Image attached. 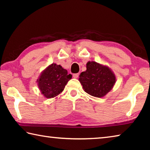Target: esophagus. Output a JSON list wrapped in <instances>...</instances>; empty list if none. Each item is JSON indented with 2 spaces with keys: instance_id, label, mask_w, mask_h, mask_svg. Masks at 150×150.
<instances>
[{
  "instance_id": "esophagus-1",
  "label": "esophagus",
  "mask_w": 150,
  "mask_h": 150,
  "mask_svg": "<svg viewBox=\"0 0 150 150\" xmlns=\"http://www.w3.org/2000/svg\"><path fill=\"white\" fill-rule=\"evenodd\" d=\"M73 77H74V78H75V79L78 78V77H79V73H75V74L73 75Z\"/></svg>"
}]
</instances>
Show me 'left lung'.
Segmentation results:
<instances>
[{
    "instance_id": "8db88e82",
    "label": "left lung",
    "mask_w": 150,
    "mask_h": 150,
    "mask_svg": "<svg viewBox=\"0 0 150 150\" xmlns=\"http://www.w3.org/2000/svg\"><path fill=\"white\" fill-rule=\"evenodd\" d=\"M79 80L86 93L100 98L112 89L116 77L108 67L95 62H88L87 70L81 73Z\"/></svg>"
}]
</instances>
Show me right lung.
I'll use <instances>...</instances> for the list:
<instances>
[{
  "mask_svg": "<svg viewBox=\"0 0 150 150\" xmlns=\"http://www.w3.org/2000/svg\"><path fill=\"white\" fill-rule=\"evenodd\" d=\"M71 77L62 66L53 63L42 73L38 81V87L44 96L53 98L62 92Z\"/></svg>",
  "mask_w": 150,
  "mask_h": 150,
  "instance_id": "add662e5",
  "label": "right lung"
}]
</instances>
